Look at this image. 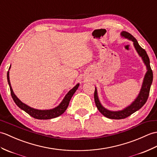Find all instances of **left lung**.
<instances>
[{"instance_id":"obj_1","label":"left lung","mask_w":157,"mask_h":157,"mask_svg":"<svg viewBox=\"0 0 157 157\" xmlns=\"http://www.w3.org/2000/svg\"><path fill=\"white\" fill-rule=\"evenodd\" d=\"M122 36L128 39L131 41H132L134 43V46L135 47L136 50L137 51L138 53L139 54V56L142 57L143 61L147 66V72L146 73V75L144 76V81L143 83V86L140 90V92L138 94L136 99L134 100V102L131 104L129 106L124 109L120 111H110L107 110V109L104 108L102 105H101L99 99H98V94H97V89L95 87V92H94V100H95V103L96 105V107L98 109L101 114H102L106 118H110V119H124L127 117H128L129 116L132 114L133 113L136 112L137 110H139L143 106L144 104L147 102L148 100V98L149 96V92H150L151 86L152 82L153 79V74L152 71L151 70V65H150V59L148 55L146 52V51L142 48V47L138 44L137 40L134 38L133 36L130 34L129 33L126 31H122L121 33Z\"/></svg>"}]
</instances>
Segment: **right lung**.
Segmentation results:
<instances>
[{
  "instance_id": "1",
  "label": "right lung",
  "mask_w": 157,
  "mask_h": 157,
  "mask_svg": "<svg viewBox=\"0 0 157 157\" xmlns=\"http://www.w3.org/2000/svg\"><path fill=\"white\" fill-rule=\"evenodd\" d=\"M7 80H8V83L10 87V94H11V96L13 98L14 101L15 102V104L21 109H22V110H24L25 112H27L28 114L32 116L33 118H36V119H39V120L52 119V118L58 117V116H59L62 114H63L64 112L66 110V109L68 107V105H69V103H70V101L71 100V97L75 92V91L77 90L79 85V83H78V84L76 85L74 88H72L70 92L66 94V96H65L63 101H61V103L58 105L57 107L52 109V110H37V109H34L33 108L29 107V105L22 102L19 98L15 96V94H14L13 91L11 86H10L9 71L7 72Z\"/></svg>"
}]
</instances>
